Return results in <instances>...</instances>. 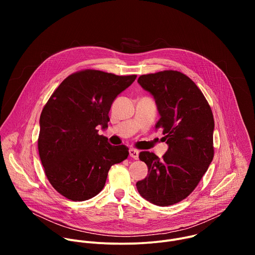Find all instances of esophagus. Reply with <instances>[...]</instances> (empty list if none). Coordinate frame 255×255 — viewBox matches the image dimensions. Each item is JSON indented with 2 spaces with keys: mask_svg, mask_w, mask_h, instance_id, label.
Listing matches in <instances>:
<instances>
[{
  "mask_svg": "<svg viewBox=\"0 0 255 255\" xmlns=\"http://www.w3.org/2000/svg\"><path fill=\"white\" fill-rule=\"evenodd\" d=\"M129 155H130L132 158H134V159H138V157H139V151L136 150V149H134V148H130V149H129Z\"/></svg>",
  "mask_w": 255,
  "mask_h": 255,
  "instance_id": "esophagus-1",
  "label": "esophagus"
}]
</instances>
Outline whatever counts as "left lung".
Here are the masks:
<instances>
[{"mask_svg": "<svg viewBox=\"0 0 255 255\" xmlns=\"http://www.w3.org/2000/svg\"><path fill=\"white\" fill-rule=\"evenodd\" d=\"M137 82L155 100L160 115L155 128L162 129L168 149L161 159L152 152H140L148 174L136 187L146 201L170 206L196 189L213 160V113L201 90L179 71L143 75Z\"/></svg>", "mask_w": 255, "mask_h": 255, "instance_id": "8db88e82", "label": "left lung"}]
</instances>
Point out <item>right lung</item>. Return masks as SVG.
I'll use <instances>...</instances> for the list:
<instances>
[{
    "label": "right lung",
    "instance_id": "right-lung-1",
    "mask_svg": "<svg viewBox=\"0 0 255 255\" xmlns=\"http://www.w3.org/2000/svg\"><path fill=\"white\" fill-rule=\"evenodd\" d=\"M136 76L86 69L68 76L40 115L38 151L51 186L71 201H86L104 188L108 171L128 157L125 145L114 146L98 134L108 127L117 96Z\"/></svg>",
    "mask_w": 255,
    "mask_h": 255
}]
</instances>
